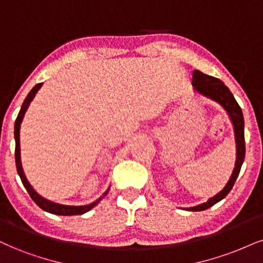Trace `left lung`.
Masks as SVG:
<instances>
[{
	"label": "left lung",
	"instance_id": "8db88e82",
	"mask_svg": "<svg viewBox=\"0 0 263 263\" xmlns=\"http://www.w3.org/2000/svg\"><path fill=\"white\" fill-rule=\"evenodd\" d=\"M193 84L195 91H197L201 95L209 97V99L213 100V101L218 102L223 108L226 109L229 117H231L233 125H234V134H235V142H236V161H235V168L233 171V174L229 179L227 185L224 186L221 193L207 201L205 203H201L199 206L190 207L186 209L189 211H203L210 209L215 203L221 201L222 199L228 195L229 191L232 190L233 185H234L236 178H238L239 173H240V168L242 162L245 158V137H244V117H242V112L240 106L238 105L236 100L233 96V93L229 91V89L222 83V80L217 79L215 77L207 76L203 74L200 70H194L193 72Z\"/></svg>",
	"mask_w": 263,
	"mask_h": 263
}]
</instances>
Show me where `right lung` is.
Segmentation results:
<instances>
[{
	"instance_id": "1",
	"label": "right lung",
	"mask_w": 263,
	"mask_h": 263,
	"mask_svg": "<svg viewBox=\"0 0 263 263\" xmlns=\"http://www.w3.org/2000/svg\"><path fill=\"white\" fill-rule=\"evenodd\" d=\"M42 85V83L37 84V85H35L32 89L30 90V92L28 93V96L25 97L24 102H23L22 105V108L21 111L18 113V117L17 119H15V123H14V139H15V166H17V171H18V174L19 177H21L22 179V183L23 185L25 186V189L29 193V195L32 200H34V202L36 203V205L42 209L44 211H46V212H50V213H53V215H60V216H76V215H83V213L87 212V211H90L92 209V207H95L97 203L100 202V200L102 199L103 196L107 195V193H108V190L106 191L105 194H103V196L100 197L99 200H96L95 202L90 203V205H85V206H66V205H60V203H56V202H52V201H48L46 199H44V197L39 195V194L32 189V186L29 184V181L27 180V177L24 176V172H23V167H22V162H21V145H19V130H21V123L23 121V117H24L25 112H27L29 105H30V102L32 101V99H34L35 93L39 91V89H40Z\"/></svg>"
}]
</instances>
